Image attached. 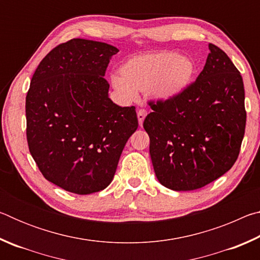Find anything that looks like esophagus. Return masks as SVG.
<instances>
[{
  "instance_id": "esophagus-1",
  "label": "esophagus",
  "mask_w": 260,
  "mask_h": 260,
  "mask_svg": "<svg viewBox=\"0 0 260 260\" xmlns=\"http://www.w3.org/2000/svg\"><path fill=\"white\" fill-rule=\"evenodd\" d=\"M146 116H147L146 110H139V112H138V120H139L140 126H142L143 120H144V118H146Z\"/></svg>"
}]
</instances>
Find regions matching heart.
<instances>
[{"label": "heart", "mask_w": 260, "mask_h": 260, "mask_svg": "<svg viewBox=\"0 0 260 260\" xmlns=\"http://www.w3.org/2000/svg\"><path fill=\"white\" fill-rule=\"evenodd\" d=\"M110 81L113 89L125 101H135L139 91H146L158 102L179 98L191 85L196 64L190 57L174 51L144 52L129 57Z\"/></svg>", "instance_id": "heart-1"}]
</instances>
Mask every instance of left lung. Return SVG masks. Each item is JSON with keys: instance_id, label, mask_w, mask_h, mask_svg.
I'll list each match as a JSON object with an SVG mask.
<instances>
[{"instance_id": "obj_1", "label": "left lung", "mask_w": 260, "mask_h": 260, "mask_svg": "<svg viewBox=\"0 0 260 260\" xmlns=\"http://www.w3.org/2000/svg\"><path fill=\"white\" fill-rule=\"evenodd\" d=\"M203 71L179 98L150 103L144 129L150 157L162 186L175 191L200 189L232 169L244 136L243 80L217 46Z\"/></svg>"}]
</instances>
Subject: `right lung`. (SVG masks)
I'll use <instances>...</instances> for the list:
<instances>
[{
	"instance_id": "1",
	"label": "right lung",
	"mask_w": 260,
	"mask_h": 260,
	"mask_svg": "<svg viewBox=\"0 0 260 260\" xmlns=\"http://www.w3.org/2000/svg\"><path fill=\"white\" fill-rule=\"evenodd\" d=\"M119 49L72 39L54 48L35 70L26 96L29 152L48 181L89 195L107 188L139 122L134 107L109 98L103 78Z\"/></svg>"
}]
</instances>
